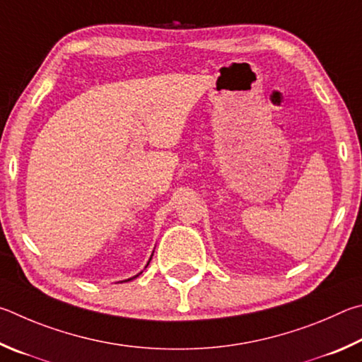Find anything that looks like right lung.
Listing matches in <instances>:
<instances>
[{
    "label": "right lung",
    "instance_id": "add662e5",
    "mask_svg": "<svg viewBox=\"0 0 362 362\" xmlns=\"http://www.w3.org/2000/svg\"><path fill=\"white\" fill-rule=\"evenodd\" d=\"M149 261H151V259H149ZM148 264H149V262H148ZM136 276H138V275H136ZM133 278H135V276H133ZM130 280H132V278H129V280H125V281H130Z\"/></svg>",
    "mask_w": 362,
    "mask_h": 362
}]
</instances>
